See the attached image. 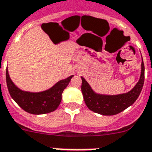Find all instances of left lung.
<instances>
[{
    "label": "left lung",
    "mask_w": 152,
    "mask_h": 152,
    "mask_svg": "<svg viewBox=\"0 0 152 152\" xmlns=\"http://www.w3.org/2000/svg\"><path fill=\"white\" fill-rule=\"evenodd\" d=\"M81 77L83 99L89 109L102 115H115L132 106L140 96L144 83V64L142 61L141 75L138 83L126 93L113 95L97 93L84 77Z\"/></svg>",
    "instance_id": "8db88e82"
}]
</instances>
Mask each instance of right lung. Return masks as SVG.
Instances as JSON below:
<instances>
[{"label":"right lung","mask_w":152,"mask_h":152,"mask_svg":"<svg viewBox=\"0 0 152 152\" xmlns=\"http://www.w3.org/2000/svg\"><path fill=\"white\" fill-rule=\"evenodd\" d=\"M74 75L58 81L45 91L30 92L20 90L12 83L6 69L7 87L12 99L25 111L33 115H43L55 110L61 101V94L69 83Z\"/></svg>","instance_id":"1"}]
</instances>
